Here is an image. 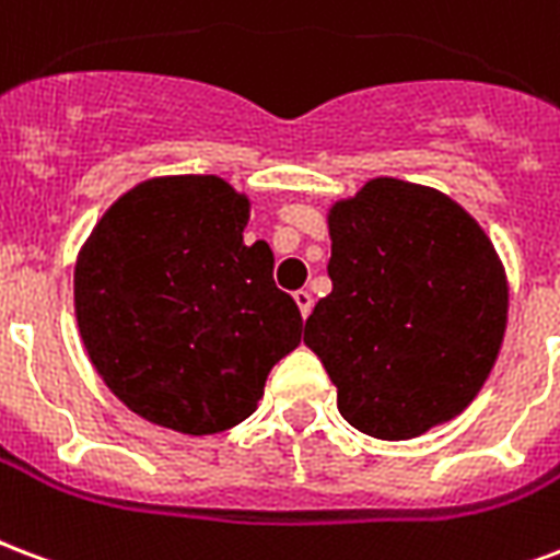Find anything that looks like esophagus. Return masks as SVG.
Here are the masks:
<instances>
[{
    "label": "esophagus",
    "mask_w": 560,
    "mask_h": 560,
    "mask_svg": "<svg viewBox=\"0 0 560 560\" xmlns=\"http://www.w3.org/2000/svg\"><path fill=\"white\" fill-rule=\"evenodd\" d=\"M293 299H296L299 314H302V317H308L311 308H314V299H311L308 290H296V293H293Z\"/></svg>",
    "instance_id": "esophagus-1"
}]
</instances>
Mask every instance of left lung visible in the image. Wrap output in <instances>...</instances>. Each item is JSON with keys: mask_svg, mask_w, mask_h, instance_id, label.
Returning <instances> with one entry per match:
<instances>
[{"mask_svg": "<svg viewBox=\"0 0 560 560\" xmlns=\"http://www.w3.org/2000/svg\"><path fill=\"white\" fill-rule=\"evenodd\" d=\"M331 293L305 323L337 411L378 441L455 420L488 382L508 326L493 243L441 190L378 176L326 213Z\"/></svg>", "mask_w": 560, "mask_h": 560, "instance_id": "left-lung-1", "label": "left lung"}]
</instances>
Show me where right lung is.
<instances>
[{
  "mask_svg": "<svg viewBox=\"0 0 560 560\" xmlns=\"http://www.w3.org/2000/svg\"><path fill=\"white\" fill-rule=\"evenodd\" d=\"M249 196L220 176H155L119 196L72 276L81 343L108 390L173 432L249 417L267 375L302 340L272 249L243 243Z\"/></svg>",
  "mask_w": 560,
  "mask_h": 560,
  "instance_id": "obj_1",
  "label": "right lung"
}]
</instances>
